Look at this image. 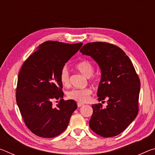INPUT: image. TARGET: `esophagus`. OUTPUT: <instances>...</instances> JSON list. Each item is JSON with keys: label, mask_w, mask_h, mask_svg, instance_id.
<instances>
[{"label": "esophagus", "mask_w": 155, "mask_h": 155, "mask_svg": "<svg viewBox=\"0 0 155 155\" xmlns=\"http://www.w3.org/2000/svg\"><path fill=\"white\" fill-rule=\"evenodd\" d=\"M83 103H77V106L78 107H82L83 105Z\"/></svg>", "instance_id": "34e87169"}]
</instances>
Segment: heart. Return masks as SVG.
Wrapping results in <instances>:
<instances>
[{
    "label": "heart",
    "mask_w": 155,
    "mask_h": 155,
    "mask_svg": "<svg viewBox=\"0 0 155 155\" xmlns=\"http://www.w3.org/2000/svg\"><path fill=\"white\" fill-rule=\"evenodd\" d=\"M76 69L85 77H90L94 73V67L87 60H83L75 65ZM60 81L64 86H68L70 84V74L66 68H62L60 73ZM91 90L90 88L72 89L67 92L68 98L78 103H84L87 102L90 98Z\"/></svg>",
    "instance_id": "b5f03b06"
}]
</instances>
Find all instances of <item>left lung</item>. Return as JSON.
I'll list each match as a JSON object with an SVG mask.
<instances>
[{
    "mask_svg": "<svg viewBox=\"0 0 155 155\" xmlns=\"http://www.w3.org/2000/svg\"><path fill=\"white\" fill-rule=\"evenodd\" d=\"M80 52L90 56L101 71L97 96L101 103L92 104L90 127L104 137L119 135L138 114L140 81L132 62L122 50L111 44L91 42L84 45Z\"/></svg>",
    "mask_w": 155,
    "mask_h": 155,
    "instance_id": "8db88e82",
    "label": "left lung"
}]
</instances>
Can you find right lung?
I'll list each match as a JSON object with an SVG mask.
<instances>
[{
  "mask_svg": "<svg viewBox=\"0 0 155 155\" xmlns=\"http://www.w3.org/2000/svg\"><path fill=\"white\" fill-rule=\"evenodd\" d=\"M82 45L45 41L21 68L15 94L17 104L26 126L39 137L52 138L61 134L77 108L74 101L63 99L60 73ZM54 99L60 100L56 107L52 105Z\"/></svg>",
  "mask_w": 155,
  "mask_h": 155,
  "instance_id": "1",
  "label": "right lung"
}]
</instances>
